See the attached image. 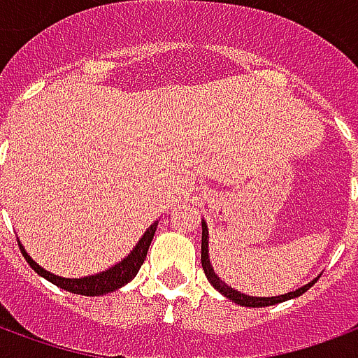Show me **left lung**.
Here are the masks:
<instances>
[{"instance_id":"left-lung-1","label":"left lung","mask_w":358,"mask_h":358,"mask_svg":"<svg viewBox=\"0 0 358 358\" xmlns=\"http://www.w3.org/2000/svg\"><path fill=\"white\" fill-rule=\"evenodd\" d=\"M201 264L203 270H205V276H207L210 285H213L217 292H220L224 297H228V299L234 301V303H238L241 307H270V305L284 303V301L287 299H295V297H299V295H303V293L307 292L308 287H313V284L318 280V278H315L313 282H308V284H305L303 287H299V289L284 293V295H276V297H253V295H245V293L234 289L232 285L224 284V282L215 274V270H213L209 261V230H207V224H205V222H201Z\"/></svg>"}]
</instances>
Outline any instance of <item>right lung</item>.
Returning a JSON list of instances; mask_svg holds the SVG:
<instances>
[{
    "label": "right lung",
    "instance_id": "1",
    "mask_svg": "<svg viewBox=\"0 0 358 358\" xmlns=\"http://www.w3.org/2000/svg\"><path fill=\"white\" fill-rule=\"evenodd\" d=\"M157 224H159V220H155L153 224L149 226L145 234L141 236V240L136 243V248L130 251V255L124 257L122 261H118L115 266H110V268L103 270L99 274H94V276H84V278H61L55 276V274H51L45 268H42L40 264L34 263L30 255H28L24 248H22V243L19 241V248L22 251V255L27 259V263L34 268V272H38L40 276L45 278L48 282L51 284H55L57 287H63L66 292L71 293H78V295H90V297H94V295H105V293H110L118 289V287H122L124 284H128L130 280H132L136 274H138V270L145 261V255H148V249L151 245V240H153V236H155Z\"/></svg>",
    "mask_w": 358,
    "mask_h": 358
}]
</instances>
